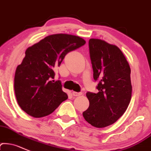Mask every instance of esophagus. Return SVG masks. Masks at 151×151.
<instances>
[{
  "mask_svg": "<svg viewBox=\"0 0 151 151\" xmlns=\"http://www.w3.org/2000/svg\"><path fill=\"white\" fill-rule=\"evenodd\" d=\"M81 95H82L81 92H76V91L73 92V96H81Z\"/></svg>",
  "mask_w": 151,
  "mask_h": 151,
  "instance_id": "obj_1",
  "label": "esophagus"
}]
</instances>
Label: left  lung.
Instances as JSON below:
<instances>
[{"label":"left lung","instance_id":"8db88e82","mask_svg":"<svg viewBox=\"0 0 151 151\" xmlns=\"http://www.w3.org/2000/svg\"><path fill=\"white\" fill-rule=\"evenodd\" d=\"M96 93H86L88 108L83 112L86 121L102 128L111 125L125 112L131 100L130 67L117 46L99 39L88 42Z\"/></svg>","mask_w":151,"mask_h":151}]
</instances>
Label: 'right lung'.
<instances>
[{
	"label": "right lung",
	"instance_id": "obj_1",
	"mask_svg": "<svg viewBox=\"0 0 151 151\" xmlns=\"http://www.w3.org/2000/svg\"><path fill=\"white\" fill-rule=\"evenodd\" d=\"M85 44L78 36L55 34L27 48L14 77L16 97L23 111L33 117H43L67 99L60 81L51 80L66 54Z\"/></svg>",
	"mask_w": 151,
	"mask_h": 151
}]
</instances>
